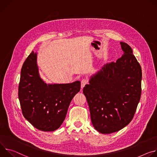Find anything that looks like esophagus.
<instances>
[{
  "instance_id": "1",
  "label": "esophagus",
  "mask_w": 157,
  "mask_h": 157,
  "mask_svg": "<svg viewBox=\"0 0 157 157\" xmlns=\"http://www.w3.org/2000/svg\"><path fill=\"white\" fill-rule=\"evenodd\" d=\"M88 83V80L87 79H82V81H81V87L82 88H83L84 86Z\"/></svg>"
}]
</instances>
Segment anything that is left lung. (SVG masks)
I'll list each match as a JSON object with an SVG mask.
<instances>
[{"mask_svg":"<svg viewBox=\"0 0 157 157\" xmlns=\"http://www.w3.org/2000/svg\"><path fill=\"white\" fill-rule=\"evenodd\" d=\"M123 55L104 65L83 89L91 121L100 133L120 130L132 121L141 97V67L132 48L120 42Z\"/></svg>","mask_w":157,"mask_h":157,"instance_id":"1","label":"left lung"}]
</instances>
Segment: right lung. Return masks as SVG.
<instances>
[{
  "label": "right lung",
  "instance_id": "add662e5",
  "mask_svg": "<svg viewBox=\"0 0 157 157\" xmlns=\"http://www.w3.org/2000/svg\"><path fill=\"white\" fill-rule=\"evenodd\" d=\"M37 56L32 51L22 65L19 99L27 120L40 130L52 132L63 122L70 103L80 90V82L46 83L39 75Z\"/></svg>",
  "mask_w": 157,
  "mask_h": 157
}]
</instances>
